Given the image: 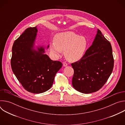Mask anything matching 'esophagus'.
<instances>
[{"label": "esophagus", "instance_id": "esophagus-1", "mask_svg": "<svg viewBox=\"0 0 125 125\" xmlns=\"http://www.w3.org/2000/svg\"><path fill=\"white\" fill-rule=\"evenodd\" d=\"M63 66H64V67H66V66H67L68 65V64H67L66 62H64L63 63Z\"/></svg>", "mask_w": 125, "mask_h": 125}]
</instances>
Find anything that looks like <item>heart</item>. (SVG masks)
Instances as JSON below:
<instances>
[{
    "label": "heart",
    "mask_w": 125,
    "mask_h": 125,
    "mask_svg": "<svg viewBox=\"0 0 125 125\" xmlns=\"http://www.w3.org/2000/svg\"><path fill=\"white\" fill-rule=\"evenodd\" d=\"M87 46V42L84 37H80L73 31H66L55 35L54 42L50 44V50L55 56H59L61 51H65L66 59L74 62L83 56Z\"/></svg>",
    "instance_id": "b5f03b06"
}]
</instances>
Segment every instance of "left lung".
<instances>
[{"mask_svg":"<svg viewBox=\"0 0 125 125\" xmlns=\"http://www.w3.org/2000/svg\"><path fill=\"white\" fill-rule=\"evenodd\" d=\"M71 65L74 71L72 85L78 92H97L107 81L114 68V58L111 43L99 30L83 56Z\"/></svg>","mask_w":125,"mask_h":125,"instance_id":"1","label":"left lung"}]
</instances>
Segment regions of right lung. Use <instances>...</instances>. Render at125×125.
<instances>
[{"label": "right lung", "instance_id": "right-lung-1", "mask_svg": "<svg viewBox=\"0 0 125 125\" xmlns=\"http://www.w3.org/2000/svg\"><path fill=\"white\" fill-rule=\"evenodd\" d=\"M37 31V27L28 28L15 41L11 59V68L17 79L26 91L33 94L50 89L62 66L61 62L52 61L44 54L42 47L38 50L33 49Z\"/></svg>", "mask_w": 125, "mask_h": 125}]
</instances>
